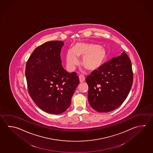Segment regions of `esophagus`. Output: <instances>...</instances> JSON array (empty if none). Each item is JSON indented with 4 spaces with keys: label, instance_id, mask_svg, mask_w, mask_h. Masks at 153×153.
Returning <instances> with one entry per match:
<instances>
[{
    "label": "esophagus",
    "instance_id": "1",
    "mask_svg": "<svg viewBox=\"0 0 153 153\" xmlns=\"http://www.w3.org/2000/svg\"><path fill=\"white\" fill-rule=\"evenodd\" d=\"M79 80H80V82H82L85 80V77L82 74H80V75H79Z\"/></svg>",
    "mask_w": 153,
    "mask_h": 153
}]
</instances>
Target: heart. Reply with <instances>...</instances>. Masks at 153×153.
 <instances>
[{
	"label": "heart",
	"instance_id": "heart-1",
	"mask_svg": "<svg viewBox=\"0 0 153 153\" xmlns=\"http://www.w3.org/2000/svg\"><path fill=\"white\" fill-rule=\"evenodd\" d=\"M79 57H82L81 63L89 72L100 70L108 58V51L99 45L79 42L68 49L66 55L67 70L73 71L79 63Z\"/></svg>",
	"mask_w": 153,
	"mask_h": 153
}]
</instances>
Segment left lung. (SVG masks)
<instances>
[{"label":"left lung","instance_id":"8db88e82","mask_svg":"<svg viewBox=\"0 0 153 153\" xmlns=\"http://www.w3.org/2000/svg\"><path fill=\"white\" fill-rule=\"evenodd\" d=\"M131 60L123 52L86 78L90 106L98 112L112 111L124 102L131 91L133 74Z\"/></svg>","mask_w":153,"mask_h":153}]
</instances>
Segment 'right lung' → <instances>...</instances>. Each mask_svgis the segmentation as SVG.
<instances>
[{
  "label": "right lung",
  "instance_id": "1",
  "mask_svg": "<svg viewBox=\"0 0 153 153\" xmlns=\"http://www.w3.org/2000/svg\"><path fill=\"white\" fill-rule=\"evenodd\" d=\"M64 42H45L34 50L26 65L28 93L37 106L52 114H61L69 108L79 83L75 72L62 66L60 52Z\"/></svg>",
  "mask_w": 153,
  "mask_h": 153
}]
</instances>
